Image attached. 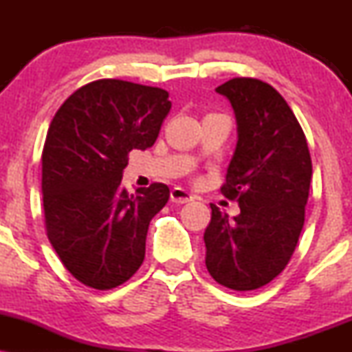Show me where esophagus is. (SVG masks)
<instances>
[{
  "label": "esophagus",
  "mask_w": 352,
  "mask_h": 352,
  "mask_svg": "<svg viewBox=\"0 0 352 352\" xmlns=\"http://www.w3.org/2000/svg\"><path fill=\"white\" fill-rule=\"evenodd\" d=\"M170 200L173 201V204H187V201L193 200V197H192V193L187 192V190L175 187L170 192Z\"/></svg>",
  "instance_id": "esophagus-1"
}]
</instances>
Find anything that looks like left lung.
I'll return each mask as SVG.
<instances>
[{
  "instance_id": "1",
  "label": "left lung",
  "mask_w": 352,
  "mask_h": 352,
  "mask_svg": "<svg viewBox=\"0 0 352 352\" xmlns=\"http://www.w3.org/2000/svg\"><path fill=\"white\" fill-rule=\"evenodd\" d=\"M215 91L235 112L238 140L221 193L240 213L230 218L210 205L205 265L220 285L252 292L274 280L296 248L313 165L305 132L276 89L235 78Z\"/></svg>"
}]
</instances>
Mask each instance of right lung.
<instances>
[{
	"instance_id": "obj_1",
	"label": "right lung",
	"mask_w": 352,
	"mask_h": 352,
	"mask_svg": "<svg viewBox=\"0 0 352 352\" xmlns=\"http://www.w3.org/2000/svg\"><path fill=\"white\" fill-rule=\"evenodd\" d=\"M168 92L100 79L66 99L43 148V204L52 248L76 280L96 289L122 285L142 265L151 220L167 204L164 184L129 193V152L155 144Z\"/></svg>"
}]
</instances>
